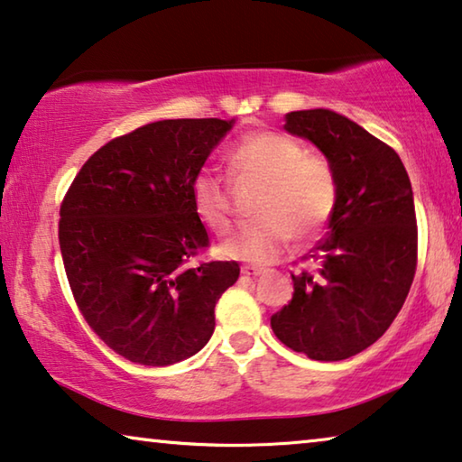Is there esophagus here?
I'll return each instance as SVG.
<instances>
[{"instance_id": "1", "label": "esophagus", "mask_w": 462, "mask_h": 462, "mask_svg": "<svg viewBox=\"0 0 462 462\" xmlns=\"http://www.w3.org/2000/svg\"><path fill=\"white\" fill-rule=\"evenodd\" d=\"M242 275H244V277L256 279V277H263V275H264V269H258V266H244Z\"/></svg>"}]
</instances>
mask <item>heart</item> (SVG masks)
<instances>
[{"label":"heart","instance_id":"heart-1","mask_svg":"<svg viewBox=\"0 0 462 462\" xmlns=\"http://www.w3.org/2000/svg\"><path fill=\"white\" fill-rule=\"evenodd\" d=\"M229 169L239 181L264 185L256 206L258 223L218 244V254L252 264L275 260L287 237L302 244L317 237L337 199L331 166L306 156L302 143L275 131H254L233 145ZM193 210L212 231L231 226V198L220 177L202 171L191 181Z\"/></svg>","mask_w":462,"mask_h":462}]
</instances>
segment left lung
<instances>
[{
	"label": "left lung",
	"mask_w": 462,
	"mask_h": 462,
	"mask_svg": "<svg viewBox=\"0 0 462 462\" xmlns=\"http://www.w3.org/2000/svg\"><path fill=\"white\" fill-rule=\"evenodd\" d=\"M283 129L323 153L337 199L310 254L314 271L291 275V302L271 327L293 352L344 360L375 344L409 296L417 269L411 179L390 145L333 110L287 112Z\"/></svg>",
	"instance_id": "8db88e82"
}]
</instances>
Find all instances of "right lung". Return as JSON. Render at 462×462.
Listing matches in <instances>:
<instances>
[{
  "instance_id": "obj_1",
  "label": "right lung",
  "mask_w": 462,
  "mask_h": 462,
  "mask_svg": "<svg viewBox=\"0 0 462 462\" xmlns=\"http://www.w3.org/2000/svg\"><path fill=\"white\" fill-rule=\"evenodd\" d=\"M236 118H177L112 139L83 164L60 208L66 277L93 331L126 360L169 366L215 333L237 263L189 260L208 245L191 181Z\"/></svg>"
}]
</instances>
